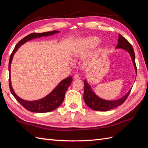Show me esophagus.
<instances>
[{
	"instance_id": "34e87169",
	"label": "esophagus",
	"mask_w": 148,
	"mask_h": 148,
	"mask_svg": "<svg viewBox=\"0 0 148 148\" xmlns=\"http://www.w3.org/2000/svg\"><path fill=\"white\" fill-rule=\"evenodd\" d=\"M74 79H80V77H79V74H76L74 76Z\"/></svg>"
}]
</instances>
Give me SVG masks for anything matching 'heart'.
<instances>
[{
    "mask_svg": "<svg viewBox=\"0 0 148 148\" xmlns=\"http://www.w3.org/2000/svg\"><path fill=\"white\" fill-rule=\"evenodd\" d=\"M99 42V39L98 37H89L85 40H84L82 41V42L84 45L86 46L87 47H93L97 45V43Z\"/></svg>",
    "mask_w": 148,
    "mask_h": 148,
    "instance_id": "1",
    "label": "heart"
}]
</instances>
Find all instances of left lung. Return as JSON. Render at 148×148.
Wrapping results in <instances>:
<instances>
[{
  "mask_svg": "<svg viewBox=\"0 0 148 148\" xmlns=\"http://www.w3.org/2000/svg\"><path fill=\"white\" fill-rule=\"evenodd\" d=\"M116 48H122L125 49L130 53L131 58L132 59L134 63V65L136 69L137 72V67L135 62V53L134 51V48L128 40L124 38L121 34H119L118 38V44L116 46ZM84 95L83 99L86 104L93 110L98 111H108L110 109H114L116 107L121 105L127 99L128 96L131 92V90L126 94L123 97L116 100H105L97 97L93 91L91 89V87L86 80L84 81Z\"/></svg>",
  "mask_w": 148,
  "mask_h": 148,
  "instance_id": "obj_1",
  "label": "left lung"
}]
</instances>
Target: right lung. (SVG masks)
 I'll list each match as a JSON object with an SVG mask.
<instances>
[{
    "label": "right lung",
    "instance_id": "obj_1",
    "mask_svg": "<svg viewBox=\"0 0 148 148\" xmlns=\"http://www.w3.org/2000/svg\"><path fill=\"white\" fill-rule=\"evenodd\" d=\"M58 31L53 30L51 32H46L44 33H32L30 34L29 35L25 37L24 38L22 39L19 41L16 45L15 46V48L12 51L11 55L10 56L9 62V88L12 95L14 97V98L16 99L17 101L20 103V104L24 108L27 109L28 111L34 112H48L52 111L55 110L60 106L63 101L64 100L65 94L66 91L68 89L69 86L72 81V77L70 76L66 79H64L62 81L58 84L55 88L53 90L52 92L50 93L48 95L45 97V98L40 99L39 100H35V101H27L20 99V97H18L14 93L13 89L11 86V78H10V69H11V64L12 62V57L17 51L19 47L21 46L23 44L26 42L28 40H30L37 37H40L42 36H51L53 34L56 33H58Z\"/></svg>",
    "mask_w": 148,
    "mask_h": 148
}]
</instances>
